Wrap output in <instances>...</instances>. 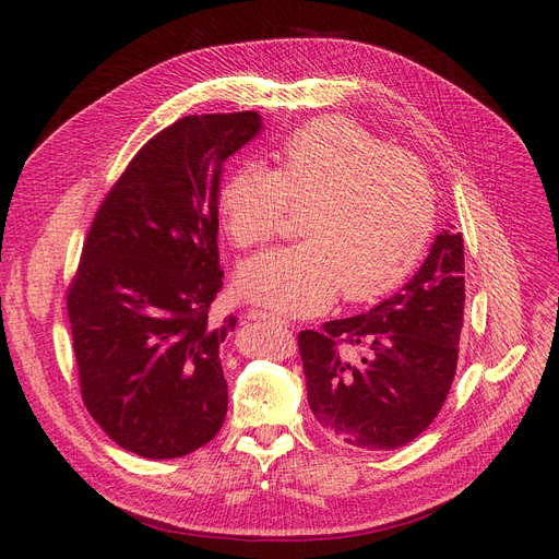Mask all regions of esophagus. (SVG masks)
Here are the masks:
<instances>
[{"instance_id": "obj_1", "label": "esophagus", "mask_w": 559, "mask_h": 559, "mask_svg": "<svg viewBox=\"0 0 559 559\" xmlns=\"http://www.w3.org/2000/svg\"><path fill=\"white\" fill-rule=\"evenodd\" d=\"M247 319H253V321H255V319H258V321L262 319V321H274V324H281V326H289L287 321L281 319L278 314L267 312V310H260V308H249V310H247Z\"/></svg>"}]
</instances>
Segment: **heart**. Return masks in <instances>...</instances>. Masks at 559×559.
I'll use <instances>...</instances> for the list:
<instances>
[{
  "instance_id": "obj_1",
  "label": "heart",
  "mask_w": 559,
  "mask_h": 559,
  "mask_svg": "<svg viewBox=\"0 0 559 559\" xmlns=\"http://www.w3.org/2000/svg\"><path fill=\"white\" fill-rule=\"evenodd\" d=\"M274 169L228 174L217 209L235 247L253 249L299 209L306 240L255 255L238 274L242 295L310 314L342 295L367 301L392 289L428 238L435 192L426 167L344 117H321L283 140Z\"/></svg>"
}]
</instances>
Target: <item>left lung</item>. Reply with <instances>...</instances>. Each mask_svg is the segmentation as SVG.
<instances>
[{
    "label": "left lung",
    "instance_id": "left-lung-1",
    "mask_svg": "<svg viewBox=\"0 0 559 559\" xmlns=\"http://www.w3.org/2000/svg\"><path fill=\"white\" fill-rule=\"evenodd\" d=\"M464 321L462 233L442 230L394 297L299 333L308 403L324 430L362 451H392L439 415Z\"/></svg>",
    "mask_w": 559,
    "mask_h": 559
}]
</instances>
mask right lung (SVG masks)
Masks as SVG:
<instances>
[{"label":"right lung","mask_w":559,"mask_h":559,"mask_svg":"<svg viewBox=\"0 0 559 559\" xmlns=\"http://www.w3.org/2000/svg\"><path fill=\"white\" fill-rule=\"evenodd\" d=\"M260 115H188L146 142L104 197L68 285L81 399L117 447L183 457L224 424L219 348L238 324L213 317L224 285L217 188Z\"/></svg>","instance_id":"right-lung-1"}]
</instances>
